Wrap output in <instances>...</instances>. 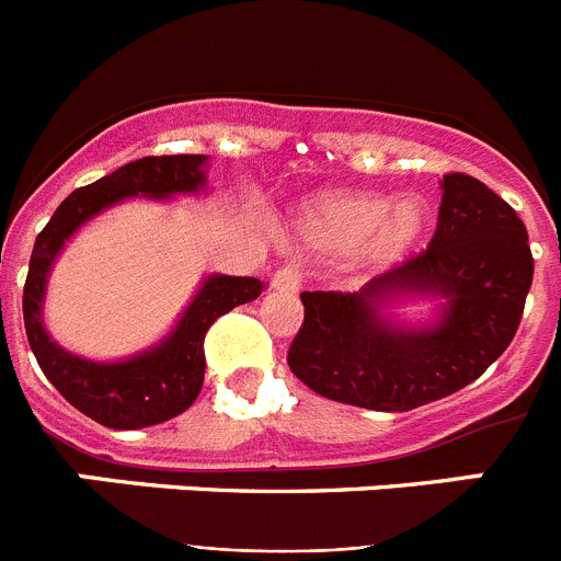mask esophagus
Here are the masks:
<instances>
[{
  "mask_svg": "<svg viewBox=\"0 0 561 561\" xmlns=\"http://www.w3.org/2000/svg\"><path fill=\"white\" fill-rule=\"evenodd\" d=\"M300 280H304V277H300V272H297L295 266H284V270H277L275 277H272V289L291 291V295H295V291H300Z\"/></svg>",
  "mask_w": 561,
  "mask_h": 561,
  "instance_id": "34e87169",
  "label": "esophagus"
}]
</instances>
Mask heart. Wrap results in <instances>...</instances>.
<instances>
[{"label": "heart", "instance_id": "obj_1", "mask_svg": "<svg viewBox=\"0 0 561 561\" xmlns=\"http://www.w3.org/2000/svg\"><path fill=\"white\" fill-rule=\"evenodd\" d=\"M427 225L419 196L390 202L374 191H325L300 205L295 236L311 252L351 250L362 270H385L419 244Z\"/></svg>", "mask_w": 561, "mask_h": 561}]
</instances>
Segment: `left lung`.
Returning a JSON list of instances; mask_svg holds the SVG:
<instances>
[{"mask_svg": "<svg viewBox=\"0 0 561 561\" xmlns=\"http://www.w3.org/2000/svg\"><path fill=\"white\" fill-rule=\"evenodd\" d=\"M427 252L359 291H304L306 320L289 368L314 393L404 413L472 385L514 340L534 280L528 232L514 207L466 173L440 182ZM430 302L410 324L396 308Z\"/></svg>", "mask_w": 561, "mask_h": 561, "instance_id": "8db88e82", "label": "left lung"}]
</instances>
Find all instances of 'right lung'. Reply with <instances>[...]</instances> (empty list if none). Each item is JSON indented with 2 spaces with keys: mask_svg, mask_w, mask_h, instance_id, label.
Segmentation results:
<instances>
[{
  "mask_svg": "<svg viewBox=\"0 0 561 561\" xmlns=\"http://www.w3.org/2000/svg\"><path fill=\"white\" fill-rule=\"evenodd\" d=\"M207 153L142 157L103 180L78 187L58 205L36 238L24 284V331L38 368L58 393L112 430H140L173 419L191 408L205 381V334L221 314L255 300L257 277L207 275L173 329L148 348L123 359H87L58 345L44 325L49 272L67 241L83 225L128 199H176L207 191Z\"/></svg>",
  "mask_w": 561,
  "mask_h": 561,
  "instance_id": "1",
  "label": "right lung"
}]
</instances>
